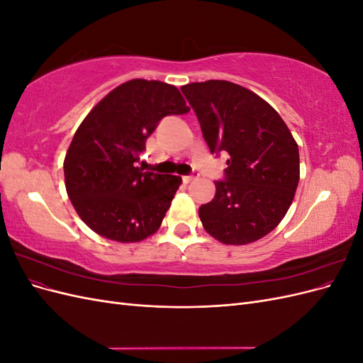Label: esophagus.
Listing matches in <instances>:
<instances>
[{"instance_id":"1","label":"esophagus","mask_w":363,"mask_h":363,"mask_svg":"<svg viewBox=\"0 0 363 363\" xmlns=\"http://www.w3.org/2000/svg\"><path fill=\"white\" fill-rule=\"evenodd\" d=\"M196 177V174L194 172V174H189V175H184V177H183V180L186 182V183H189V182H192L194 179Z\"/></svg>"}]
</instances>
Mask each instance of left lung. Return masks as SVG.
<instances>
[{"instance_id": "1", "label": "left lung", "mask_w": 363, "mask_h": 363, "mask_svg": "<svg viewBox=\"0 0 363 363\" xmlns=\"http://www.w3.org/2000/svg\"><path fill=\"white\" fill-rule=\"evenodd\" d=\"M212 155H228L224 180L199 211L206 232L227 245L267 236L286 215L300 180L288 125L263 98L225 80L182 86Z\"/></svg>"}]
</instances>
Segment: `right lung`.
Here are the masks:
<instances>
[{
  "instance_id": "1",
  "label": "right lung",
  "mask_w": 363,
  "mask_h": 363,
  "mask_svg": "<svg viewBox=\"0 0 363 363\" xmlns=\"http://www.w3.org/2000/svg\"><path fill=\"white\" fill-rule=\"evenodd\" d=\"M188 112L175 86L135 79L87 113L63 162L68 196L87 227L116 242L157 232L182 177L145 172L136 162L162 118Z\"/></svg>"
}]
</instances>
